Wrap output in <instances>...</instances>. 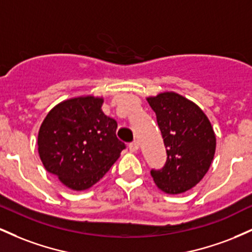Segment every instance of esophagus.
<instances>
[{
	"label": "esophagus",
	"mask_w": 252,
	"mask_h": 252,
	"mask_svg": "<svg viewBox=\"0 0 252 252\" xmlns=\"http://www.w3.org/2000/svg\"><path fill=\"white\" fill-rule=\"evenodd\" d=\"M138 149H140V144H138L137 141H134V142H131L129 144V150L131 153H136Z\"/></svg>",
	"instance_id": "1"
}]
</instances>
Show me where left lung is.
<instances>
[{"mask_svg":"<svg viewBox=\"0 0 252 252\" xmlns=\"http://www.w3.org/2000/svg\"><path fill=\"white\" fill-rule=\"evenodd\" d=\"M167 150L162 169H152L156 186L181 194L202 180L216 153V134L204 111L181 94L162 92L148 97Z\"/></svg>","mask_w":252,"mask_h":252,"instance_id":"1","label":"left lung"}]
</instances>
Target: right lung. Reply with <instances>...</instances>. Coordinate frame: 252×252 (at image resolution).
I'll list each match as a JSON object with an SVG mask.
<instances>
[{
	"label": "right lung",
	"instance_id": "right-lung-1",
	"mask_svg": "<svg viewBox=\"0 0 252 252\" xmlns=\"http://www.w3.org/2000/svg\"><path fill=\"white\" fill-rule=\"evenodd\" d=\"M103 97L80 96L57 104L37 135V152L47 172L73 190L97 184L120 158L126 144L117 122L102 111Z\"/></svg>",
	"mask_w": 252,
	"mask_h": 252
}]
</instances>
